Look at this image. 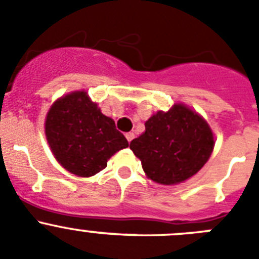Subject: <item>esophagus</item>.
I'll return each mask as SVG.
<instances>
[{
    "instance_id": "34e87169",
    "label": "esophagus",
    "mask_w": 259,
    "mask_h": 259,
    "mask_svg": "<svg viewBox=\"0 0 259 259\" xmlns=\"http://www.w3.org/2000/svg\"><path fill=\"white\" fill-rule=\"evenodd\" d=\"M134 137H135L134 132H128V134H125V139L128 140V143H131V141L134 140Z\"/></svg>"
}]
</instances>
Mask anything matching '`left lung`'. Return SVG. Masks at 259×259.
I'll return each instance as SVG.
<instances>
[{
    "label": "left lung",
    "mask_w": 259,
    "mask_h": 259,
    "mask_svg": "<svg viewBox=\"0 0 259 259\" xmlns=\"http://www.w3.org/2000/svg\"><path fill=\"white\" fill-rule=\"evenodd\" d=\"M214 135L200 114L183 104L158 111L145 122V132L130 148L146 176L163 185L188 180L206 163L214 149Z\"/></svg>",
    "instance_id": "left-lung-1"
}]
</instances>
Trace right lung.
<instances>
[{
	"label": "right lung",
	"instance_id": "obj_1",
	"mask_svg": "<svg viewBox=\"0 0 259 259\" xmlns=\"http://www.w3.org/2000/svg\"><path fill=\"white\" fill-rule=\"evenodd\" d=\"M45 136L59 164L80 178L104 170L111 155L128 146L113 119L104 115L84 91L68 93L52 105Z\"/></svg>",
	"mask_w": 259,
	"mask_h": 259
}]
</instances>
